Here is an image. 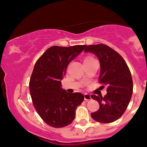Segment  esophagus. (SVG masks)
<instances>
[{"instance_id": "esophagus-1", "label": "esophagus", "mask_w": 147, "mask_h": 147, "mask_svg": "<svg viewBox=\"0 0 147 147\" xmlns=\"http://www.w3.org/2000/svg\"><path fill=\"white\" fill-rule=\"evenodd\" d=\"M84 99H85V101L87 102V101H89V100H90L91 99H92V98H91V96L89 95V94H85V95H84Z\"/></svg>"}]
</instances>
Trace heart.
I'll use <instances>...</instances> for the list:
<instances>
[{
	"label": "heart",
	"mask_w": 147,
	"mask_h": 147,
	"mask_svg": "<svg viewBox=\"0 0 147 147\" xmlns=\"http://www.w3.org/2000/svg\"><path fill=\"white\" fill-rule=\"evenodd\" d=\"M91 59H94V58H93V57H87L85 59V60H91Z\"/></svg>",
	"instance_id": "heart-1"
}]
</instances>
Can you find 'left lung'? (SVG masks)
<instances>
[{
  "label": "left lung",
  "instance_id": "obj_1",
  "mask_svg": "<svg viewBox=\"0 0 147 147\" xmlns=\"http://www.w3.org/2000/svg\"><path fill=\"white\" fill-rule=\"evenodd\" d=\"M85 52L94 53L99 59V83L107 85V94L91 95L98 102L99 109L92 113L93 119L103 123L115 121L127 109L133 92V81L130 70L119 53L104 44L88 45ZM104 88L105 85L102 86Z\"/></svg>",
  "mask_w": 147,
  "mask_h": 147
}]
</instances>
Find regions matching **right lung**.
Returning a JSON list of instances; mask_svg holds the SVG:
<instances>
[{
    "instance_id": "right-lung-1",
    "label": "right lung",
    "mask_w": 147,
    "mask_h": 147,
    "mask_svg": "<svg viewBox=\"0 0 147 147\" xmlns=\"http://www.w3.org/2000/svg\"><path fill=\"white\" fill-rule=\"evenodd\" d=\"M87 45L52 46L35 63L29 83L33 106L40 118L53 127L69 125L82 103L81 93L70 94L61 88L68 65Z\"/></svg>"
}]
</instances>
